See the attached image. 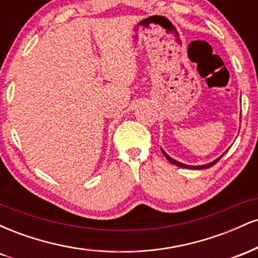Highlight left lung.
I'll return each mask as SVG.
<instances>
[{"label":"left lung","instance_id":"left-lung-1","mask_svg":"<svg viewBox=\"0 0 258 258\" xmlns=\"http://www.w3.org/2000/svg\"><path fill=\"white\" fill-rule=\"evenodd\" d=\"M162 153H164V155H165V158H166L168 161L171 162V164H173V165H176V166H179V167H185V168H193V170H203V168H209V167H211V166H214V165L216 164V162H218V160H220L222 156L224 155H222V156H220V158L218 159H216L215 161H212V162H210V164H206V165H201V166H190V165H185V164H182V162H178V161H176V160H173L172 158H171V156H168L166 153L164 152V150H162Z\"/></svg>","mask_w":258,"mask_h":258}]
</instances>
